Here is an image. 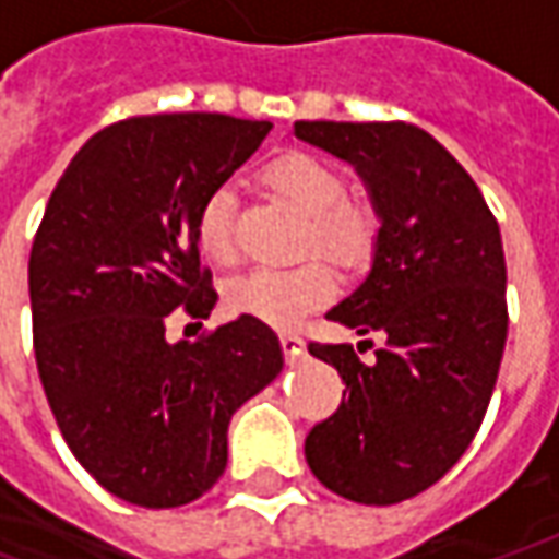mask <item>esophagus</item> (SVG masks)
<instances>
[{"label":"esophagus","mask_w":559,"mask_h":559,"mask_svg":"<svg viewBox=\"0 0 559 559\" xmlns=\"http://www.w3.org/2000/svg\"><path fill=\"white\" fill-rule=\"evenodd\" d=\"M281 349H284L287 361H297V358L306 353V343H302V337H297V334H281Z\"/></svg>","instance_id":"1"}]
</instances>
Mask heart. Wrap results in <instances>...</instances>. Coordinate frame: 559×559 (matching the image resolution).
<instances>
[{
  "mask_svg": "<svg viewBox=\"0 0 559 559\" xmlns=\"http://www.w3.org/2000/svg\"><path fill=\"white\" fill-rule=\"evenodd\" d=\"M262 179L272 194L302 216L299 253H318L294 269H260L225 287L231 312L250 316L272 328H297L309 312L321 309L337 290L329 261L343 272H361L374 260L380 241V216L374 206L349 201V188L337 166L312 154H284L265 166ZM238 201L228 185H219L203 201L194 238L206 260L231 265L238 260ZM324 259L329 261L323 262Z\"/></svg>",
  "mask_w": 559,
  "mask_h": 559,
  "instance_id": "obj_1",
  "label": "heart"
}]
</instances>
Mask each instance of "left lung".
<instances>
[{
  "label": "left lung",
  "instance_id": "8db88e82",
  "mask_svg": "<svg viewBox=\"0 0 559 559\" xmlns=\"http://www.w3.org/2000/svg\"><path fill=\"white\" fill-rule=\"evenodd\" d=\"M294 135L368 185L374 265L328 318L386 337L368 365L353 343H309L346 390L306 436V461L349 501L399 504L452 471L489 408L508 340L498 219L467 169L417 126L297 120Z\"/></svg>",
  "mask_w": 559,
  "mask_h": 559
}]
</instances>
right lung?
Segmentation results:
<instances>
[{
	"label": "right lung",
	"mask_w": 559,
	"mask_h": 559,
	"mask_svg": "<svg viewBox=\"0 0 559 559\" xmlns=\"http://www.w3.org/2000/svg\"><path fill=\"white\" fill-rule=\"evenodd\" d=\"M272 123L129 117L92 135L51 191L29 250L33 353L73 457L139 508H182L228 464V420L281 374L269 324L241 316L166 340L179 306H216L194 222Z\"/></svg>",
	"instance_id": "right-lung-1"
}]
</instances>
